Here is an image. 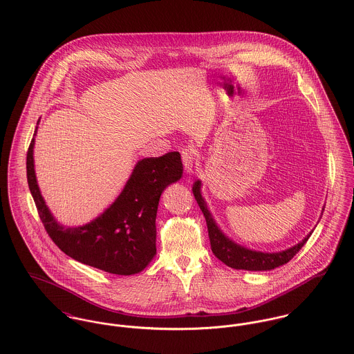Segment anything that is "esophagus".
Returning <instances> with one entry per match:
<instances>
[{"label": "esophagus", "mask_w": 354, "mask_h": 354, "mask_svg": "<svg viewBox=\"0 0 354 354\" xmlns=\"http://www.w3.org/2000/svg\"><path fill=\"white\" fill-rule=\"evenodd\" d=\"M181 159H183V165L187 173H192L194 170V165L196 160V152L191 147H185L181 150Z\"/></svg>", "instance_id": "34e87169"}]
</instances>
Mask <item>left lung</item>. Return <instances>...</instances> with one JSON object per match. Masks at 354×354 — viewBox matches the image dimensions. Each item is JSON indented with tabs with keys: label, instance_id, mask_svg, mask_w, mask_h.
Masks as SVG:
<instances>
[{
	"label": "left lung",
	"instance_id": "8db88e82",
	"mask_svg": "<svg viewBox=\"0 0 354 354\" xmlns=\"http://www.w3.org/2000/svg\"><path fill=\"white\" fill-rule=\"evenodd\" d=\"M194 195L199 204L208 229V237L211 244V251L226 266L237 270H250V271H263V270H272L275 267H279L288 261H290L299 251L304 247V244L310 237V233L304 239L303 241L293 248H289L288 251L278 253H263L251 251L247 248H243L233 241H230L215 225L209 211L207 209V205L203 201L201 195V183H195L194 185Z\"/></svg>",
	"mask_w": 354,
	"mask_h": 354
}]
</instances>
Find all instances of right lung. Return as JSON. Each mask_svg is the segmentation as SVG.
Wrapping results in <instances>:
<instances>
[{
  "label": "right lung",
  "instance_id": "right-lung-1",
  "mask_svg": "<svg viewBox=\"0 0 354 354\" xmlns=\"http://www.w3.org/2000/svg\"><path fill=\"white\" fill-rule=\"evenodd\" d=\"M34 138L27 151V181L53 243L72 259L115 275L146 268L156 253L155 218L160 194L183 174L180 152L138 162L124 191L101 216L80 227L55 222L41 196L34 170Z\"/></svg>",
  "mask_w": 354,
  "mask_h": 354
}]
</instances>
